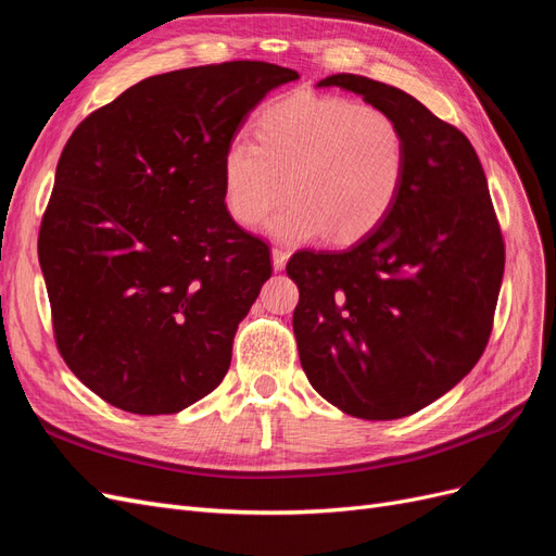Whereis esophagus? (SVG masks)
<instances>
[{
  "instance_id": "34e87169",
  "label": "esophagus",
  "mask_w": 556,
  "mask_h": 556,
  "mask_svg": "<svg viewBox=\"0 0 556 556\" xmlns=\"http://www.w3.org/2000/svg\"><path fill=\"white\" fill-rule=\"evenodd\" d=\"M288 260H290V250H285V248H274L271 250V262H274L276 271H282L285 264H288Z\"/></svg>"
}]
</instances>
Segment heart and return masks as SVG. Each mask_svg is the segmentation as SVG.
Instances as JSON below:
<instances>
[{
	"label": "heart",
	"mask_w": 556,
	"mask_h": 556,
	"mask_svg": "<svg viewBox=\"0 0 556 556\" xmlns=\"http://www.w3.org/2000/svg\"><path fill=\"white\" fill-rule=\"evenodd\" d=\"M257 143L231 141L223 155L229 215L274 239L304 243L329 237L355 243L392 213L408 166L403 129L390 113L339 94L296 92L268 104L255 123Z\"/></svg>",
	"instance_id": "obj_1"
}]
</instances>
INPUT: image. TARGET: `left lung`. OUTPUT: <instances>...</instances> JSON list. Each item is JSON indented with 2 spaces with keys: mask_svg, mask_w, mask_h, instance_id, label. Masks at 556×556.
<instances>
[{
  "mask_svg": "<svg viewBox=\"0 0 556 556\" xmlns=\"http://www.w3.org/2000/svg\"><path fill=\"white\" fill-rule=\"evenodd\" d=\"M390 113L408 166L392 213L345 250H299L292 327L313 390L362 419L422 410L470 374L492 333L503 280L501 229L473 146L399 88L336 74Z\"/></svg>",
  "mask_w": 556,
  "mask_h": 556,
  "instance_id": "8db88e82",
  "label": "left lung"
}]
</instances>
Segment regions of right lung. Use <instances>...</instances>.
<instances>
[{
    "label": "right lung",
    "instance_id": "obj_1",
    "mask_svg": "<svg viewBox=\"0 0 556 556\" xmlns=\"http://www.w3.org/2000/svg\"><path fill=\"white\" fill-rule=\"evenodd\" d=\"M296 78L250 60L150 76L66 141L39 264L60 355L111 406L172 415L223 382L271 278L268 245L227 211L223 155Z\"/></svg>",
    "mask_w": 556,
    "mask_h": 556
}]
</instances>
